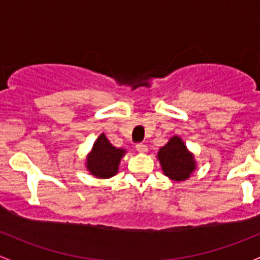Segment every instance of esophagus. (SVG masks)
Wrapping results in <instances>:
<instances>
[{
	"instance_id": "1",
	"label": "esophagus",
	"mask_w": 260,
	"mask_h": 260,
	"mask_svg": "<svg viewBox=\"0 0 260 260\" xmlns=\"http://www.w3.org/2000/svg\"><path fill=\"white\" fill-rule=\"evenodd\" d=\"M136 150H138L139 152H141V154H144V152L148 151V146L143 143H139V144H136Z\"/></svg>"
}]
</instances>
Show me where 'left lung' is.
Returning <instances> with one entry per match:
<instances>
[{"mask_svg": "<svg viewBox=\"0 0 260 260\" xmlns=\"http://www.w3.org/2000/svg\"><path fill=\"white\" fill-rule=\"evenodd\" d=\"M157 157L164 174L173 180H185L195 169L194 157L178 136H173L169 143L159 150Z\"/></svg>", "mask_w": 260, "mask_h": 260, "instance_id": "obj_1", "label": "left lung"}]
</instances>
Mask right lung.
Returning a JSON list of instances; mask_svg holds the SVG:
<instances>
[{
	"mask_svg": "<svg viewBox=\"0 0 260 260\" xmlns=\"http://www.w3.org/2000/svg\"><path fill=\"white\" fill-rule=\"evenodd\" d=\"M125 150L116 149L106 139L105 134H101L93 144L91 154L87 157V169L96 178H111L117 173L119 162L124 156Z\"/></svg>",
	"mask_w": 260,
	"mask_h": 260,
	"instance_id": "obj_1",
	"label": "right lung"
}]
</instances>
